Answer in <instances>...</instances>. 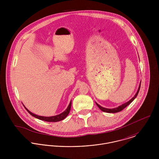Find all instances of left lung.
Wrapping results in <instances>:
<instances>
[{
    "instance_id": "obj_1",
    "label": "left lung",
    "mask_w": 159,
    "mask_h": 159,
    "mask_svg": "<svg viewBox=\"0 0 159 159\" xmlns=\"http://www.w3.org/2000/svg\"><path fill=\"white\" fill-rule=\"evenodd\" d=\"M140 86H141V83H140V84H139V88H138V91L136 92V94L135 95V96L132 98V99H130L129 101H128L127 102H126V103H124V104H122V105H120V106H119V107H118L117 108H112V109H109V108H103V107H101L100 105H99L97 103H96L95 102V103H96V105H97V107L102 111H103V112H106V113H118V112H119V111H122L123 109H124L126 107H127L130 103H131L134 100V99L136 97V96L138 95V92H139V89H140Z\"/></svg>"
}]
</instances>
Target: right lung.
<instances>
[{
	"label": "right lung",
	"instance_id": "right-lung-1",
	"mask_svg": "<svg viewBox=\"0 0 159 159\" xmlns=\"http://www.w3.org/2000/svg\"><path fill=\"white\" fill-rule=\"evenodd\" d=\"M71 100L70 101L69 105H68L67 108L62 113L59 114L58 115L54 116H50V117H45V116H38L36 115L35 114L31 113L28 109H27L25 107V110L27 111V112L30 114V115H32V116L40 119V120H45L46 122H58L60 120H62L63 119H64L67 116L68 114L70 113V109H71Z\"/></svg>",
	"mask_w": 159,
	"mask_h": 159
}]
</instances>
